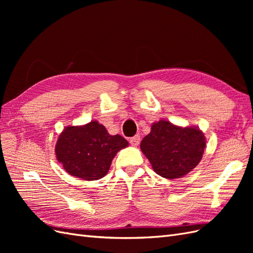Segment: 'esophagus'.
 <instances>
[{
    "label": "esophagus",
    "mask_w": 253,
    "mask_h": 253,
    "mask_svg": "<svg viewBox=\"0 0 253 253\" xmlns=\"http://www.w3.org/2000/svg\"><path fill=\"white\" fill-rule=\"evenodd\" d=\"M140 142V136L139 135H136L134 137H132L131 139H129V143H131L133 147H137V145L139 144Z\"/></svg>",
    "instance_id": "esophagus-1"
}]
</instances>
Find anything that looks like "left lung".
Segmentation results:
<instances>
[{
    "label": "left lung",
    "mask_w": 253,
    "mask_h": 253,
    "mask_svg": "<svg viewBox=\"0 0 253 253\" xmlns=\"http://www.w3.org/2000/svg\"><path fill=\"white\" fill-rule=\"evenodd\" d=\"M206 147L204 133L196 126L181 127L170 121L152 125L140 149L156 174L167 179L179 178L200 164Z\"/></svg>",
    "instance_id": "1"
}]
</instances>
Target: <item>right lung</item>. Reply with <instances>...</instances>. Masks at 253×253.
Returning a JSON list of instances; mask_svg holds the SVG:
<instances>
[{"label":"right lung","instance_id":"1","mask_svg":"<svg viewBox=\"0 0 253 253\" xmlns=\"http://www.w3.org/2000/svg\"><path fill=\"white\" fill-rule=\"evenodd\" d=\"M128 142L120 135H110L104 126L93 120L79 126H66L56 143V157L75 177L97 180L109 172L112 160Z\"/></svg>","mask_w":253,"mask_h":253}]
</instances>
